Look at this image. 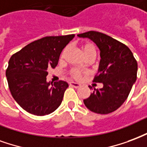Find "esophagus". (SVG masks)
I'll return each mask as SVG.
<instances>
[{"mask_svg": "<svg viewBox=\"0 0 147 147\" xmlns=\"http://www.w3.org/2000/svg\"><path fill=\"white\" fill-rule=\"evenodd\" d=\"M69 85L71 87H74V88H79V87L81 86V84H79V83H77V82H74V81H70L69 83Z\"/></svg>", "mask_w": 147, "mask_h": 147, "instance_id": "esophagus-1", "label": "esophagus"}]
</instances>
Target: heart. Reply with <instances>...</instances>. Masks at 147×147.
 Masks as SVG:
<instances>
[{"instance_id":"heart-1","label":"heart","mask_w":147,"mask_h":147,"mask_svg":"<svg viewBox=\"0 0 147 147\" xmlns=\"http://www.w3.org/2000/svg\"><path fill=\"white\" fill-rule=\"evenodd\" d=\"M66 50H67V48H65V49H63L61 57H63V55L66 52ZM83 51H84V54L85 57L86 56H89V55H92V56L96 57V47H95V45H93L92 43H85L84 45H83ZM82 74H83V72L78 69H73L71 70V75H72V77L76 78V79H79V78H81Z\"/></svg>"}]
</instances>
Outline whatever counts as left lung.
Wrapping results in <instances>:
<instances>
[{
  "instance_id": "8db88e82",
  "label": "left lung",
  "mask_w": 147,
  "mask_h": 147,
  "mask_svg": "<svg viewBox=\"0 0 147 147\" xmlns=\"http://www.w3.org/2000/svg\"><path fill=\"white\" fill-rule=\"evenodd\" d=\"M78 37L92 40L99 49L101 57L93 81L102 83L103 86L94 90L89 86L92 92L84 99V105L94 113H112L127 99L136 81V60L127 46L107 34L88 31L78 34Z\"/></svg>"
}]
</instances>
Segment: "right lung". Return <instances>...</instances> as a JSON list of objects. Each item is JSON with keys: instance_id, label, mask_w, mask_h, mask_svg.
<instances>
[{"instance_id": "obj_1", "label": "right lung", "mask_w": 147, "mask_h": 147, "mask_svg": "<svg viewBox=\"0 0 147 147\" xmlns=\"http://www.w3.org/2000/svg\"><path fill=\"white\" fill-rule=\"evenodd\" d=\"M74 34L46 37L29 44L9 59L6 78L11 94L28 113L44 116L54 112L68 88L66 81L48 82V69L57 66L63 49Z\"/></svg>"}]
</instances>
